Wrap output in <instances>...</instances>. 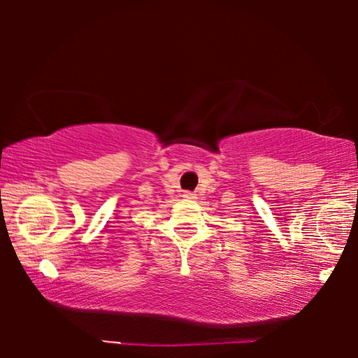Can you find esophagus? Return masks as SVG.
Segmentation results:
<instances>
[{"mask_svg": "<svg viewBox=\"0 0 358 358\" xmlns=\"http://www.w3.org/2000/svg\"><path fill=\"white\" fill-rule=\"evenodd\" d=\"M184 199H194L192 192H184Z\"/></svg>", "mask_w": 358, "mask_h": 358, "instance_id": "obj_1", "label": "esophagus"}]
</instances>
